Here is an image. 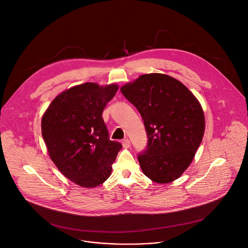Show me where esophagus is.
I'll return each mask as SVG.
<instances>
[{
  "label": "esophagus",
  "instance_id": "34e87169",
  "mask_svg": "<svg viewBox=\"0 0 248 248\" xmlns=\"http://www.w3.org/2000/svg\"><path fill=\"white\" fill-rule=\"evenodd\" d=\"M122 143H123L124 148H129V147H130V141H129V139H127V138L124 139Z\"/></svg>",
  "mask_w": 248,
  "mask_h": 248
}]
</instances>
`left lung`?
<instances>
[{"mask_svg": "<svg viewBox=\"0 0 248 248\" xmlns=\"http://www.w3.org/2000/svg\"><path fill=\"white\" fill-rule=\"evenodd\" d=\"M121 92L139 111L146 128L148 144L137 156L143 173L157 184L178 179L203 139L199 101L183 83L160 73L141 75Z\"/></svg>", "mask_w": 248, "mask_h": 248, "instance_id": "8db88e82", "label": "left lung"}]
</instances>
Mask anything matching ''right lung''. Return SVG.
Instances as JSON below:
<instances>
[{
    "mask_svg": "<svg viewBox=\"0 0 248 248\" xmlns=\"http://www.w3.org/2000/svg\"><path fill=\"white\" fill-rule=\"evenodd\" d=\"M115 84L100 87L84 83L59 94L41 120V132L49 155L68 180L83 187L103 184L122 144L109 139L102 119L115 96Z\"/></svg>",
    "mask_w": 248,
    "mask_h": 248,
    "instance_id": "right-lung-1",
    "label": "right lung"
}]
</instances>
